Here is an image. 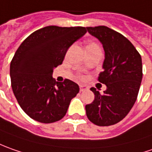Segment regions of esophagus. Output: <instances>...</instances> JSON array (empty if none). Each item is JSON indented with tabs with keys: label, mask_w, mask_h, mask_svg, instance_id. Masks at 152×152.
Returning <instances> with one entry per match:
<instances>
[{
	"label": "esophagus",
	"mask_w": 152,
	"mask_h": 152,
	"mask_svg": "<svg viewBox=\"0 0 152 152\" xmlns=\"http://www.w3.org/2000/svg\"><path fill=\"white\" fill-rule=\"evenodd\" d=\"M88 89V87L85 85H80V91L81 92H84V91H86Z\"/></svg>",
	"instance_id": "1"
}]
</instances>
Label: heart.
Masks as SVG:
<instances>
[{
    "instance_id": "heart-1",
    "label": "heart",
    "mask_w": 152,
    "mask_h": 152,
    "mask_svg": "<svg viewBox=\"0 0 152 152\" xmlns=\"http://www.w3.org/2000/svg\"><path fill=\"white\" fill-rule=\"evenodd\" d=\"M86 52H93V51H97L100 50V47L98 46L97 43L95 42H89L86 46Z\"/></svg>"
}]
</instances>
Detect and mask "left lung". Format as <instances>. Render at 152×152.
Segmentation results:
<instances>
[{
  "instance_id": "left-lung-1",
  "label": "left lung",
  "mask_w": 152,
  "mask_h": 152,
  "mask_svg": "<svg viewBox=\"0 0 152 152\" xmlns=\"http://www.w3.org/2000/svg\"><path fill=\"white\" fill-rule=\"evenodd\" d=\"M86 29L102 43L105 59L97 80L107 86L103 94L91 88L95 98L86 105V116L96 125L109 126L121 121L136 101L143 75L141 56L129 40L106 26Z\"/></svg>"
}]
</instances>
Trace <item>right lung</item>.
<instances>
[{
    "instance_id": "obj_1",
    "label": "right lung",
    "mask_w": 152,
    "mask_h": 152,
    "mask_svg": "<svg viewBox=\"0 0 152 152\" xmlns=\"http://www.w3.org/2000/svg\"><path fill=\"white\" fill-rule=\"evenodd\" d=\"M86 33L84 27L48 26L30 34L16 51L10 65L12 87L20 107L31 118L50 124L66 115L79 86L68 79L56 82L53 70Z\"/></svg>"
}]
</instances>
